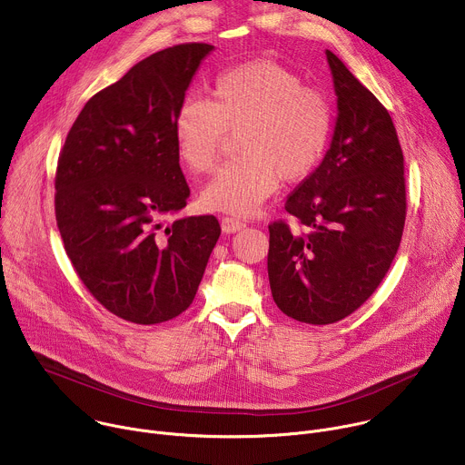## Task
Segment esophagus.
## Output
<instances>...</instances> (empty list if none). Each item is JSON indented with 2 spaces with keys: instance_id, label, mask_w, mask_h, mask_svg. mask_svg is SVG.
Instances as JSON below:
<instances>
[{
  "instance_id": "esophagus-1",
  "label": "esophagus",
  "mask_w": 465,
  "mask_h": 465,
  "mask_svg": "<svg viewBox=\"0 0 465 465\" xmlns=\"http://www.w3.org/2000/svg\"><path fill=\"white\" fill-rule=\"evenodd\" d=\"M221 226H223V232L233 233V232H239V230L246 228V221H242V219H239V217H230V215H226V217H223Z\"/></svg>"
}]
</instances>
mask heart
Listing matches in <instances>:
<instances>
[{
	"label": "heart",
	"instance_id": "obj_1",
	"mask_svg": "<svg viewBox=\"0 0 465 465\" xmlns=\"http://www.w3.org/2000/svg\"><path fill=\"white\" fill-rule=\"evenodd\" d=\"M212 97H187L174 115L178 156L196 174L212 173L228 134H239L242 156L203 191L208 210L252 213L280 178L298 183L320 165L333 134V108L296 72L267 58L248 60L217 75Z\"/></svg>",
	"mask_w": 465,
	"mask_h": 465
}]
</instances>
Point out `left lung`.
Listing matches in <instances>:
<instances>
[{"mask_svg": "<svg viewBox=\"0 0 465 465\" xmlns=\"http://www.w3.org/2000/svg\"><path fill=\"white\" fill-rule=\"evenodd\" d=\"M339 117L331 147L287 198L296 221L269 224V282L276 305L312 325L355 312L379 287L400 248L405 158L388 110L344 62L325 51Z\"/></svg>", "mask_w": 465, "mask_h": 465, "instance_id": "8db88e82", "label": "left lung"}]
</instances>
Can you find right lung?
<instances>
[{
	"instance_id": "right-lung-1",
	"label": "right lung",
	"mask_w": 465,
	"mask_h": 465,
	"mask_svg": "<svg viewBox=\"0 0 465 465\" xmlns=\"http://www.w3.org/2000/svg\"><path fill=\"white\" fill-rule=\"evenodd\" d=\"M212 49L187 42L138 62L84 104L58 154L54 217L64 250L90 294L126 322L182 314L221 235L213 215L163 224L189 196L174 115Z\"/></svg>"
}]
</instances>
